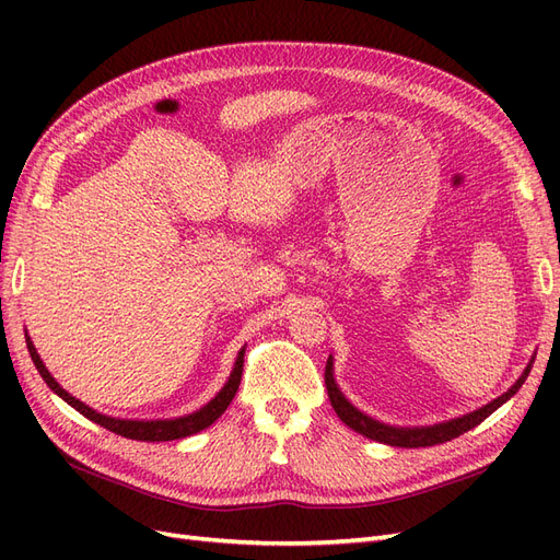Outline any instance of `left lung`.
<instances>
[{"mask_svg":"<svg viewBox=\"0 0 560 560\" xmlns=\"http://www.w3.org/2000/svg\"><path fill=\"white\" fill-rule=\"evenodd\" d=\"M530 374V364L528 369L523 371V376L512 385V389H506V393L498 399H493L490 404L481 406L479 411L474 413H467L463 418H455V420H448V422H442V425H432V428H389V425H383V422L374 420L364 416L362 411L354 409V406L341 395V389L336 387L334 383V374H331V358L327 360V366H325V385H327V393H329V401L334 406L336 416L341 418L348 428H352L354 432H360L369 439H376V442L381 444H389V446H401V448H420V446H434V444H444V442H451V439L460 436L463 432L477 428L479 422H483L490 413H493L495 409H500V406L510 399L512 395H516V389L523 385V381L528 378Z\"/></svg>","mask_w":560,"mask_h":560,"instance_id":"obj_1","label":"left lung"}]
</instances>
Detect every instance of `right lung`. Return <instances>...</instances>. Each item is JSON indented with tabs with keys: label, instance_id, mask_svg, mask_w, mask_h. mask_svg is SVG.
Wrapping results in <instances>:
<instances>
[{
	"label": "right lung",
	"instance_id": "right-lung-1",
	"mask_svg": "<svg viewBox=\"0 0 560 560\" xmlns=\"http://www.w3.org/2000/svg\"><path fill=\"white\" fill-rule=\"evenodd\" d=\"M25 341H27V350H30L32 362H35L42 378L46 381V385L54 389L58 397H62L67 404L74 406V409L81 416H86L89 420L97 422L100 428H107L109 432L121 434L126 439H138V442H173V439H184V436H189V434H196L200 430L210 428L212 422L229 409V404L233 401L235 393H238V385H241V378H243V352L245 350H241L238 360H235L233 374H231L229 383L222 387V393H219L210 404L202 406L200 411H196L191 416H184V418H175V420H121V418H109V416H103V413L93 411L91 406L79 401L77 397H72L70 393H67V389H62L56 383V378L48 374V369L44 366V362L39 360L37 348L32 346L30 336L25 338Z\"/></svg>",
	"mask_w": 560,
	"mask_h": 560
}]
</instances>
